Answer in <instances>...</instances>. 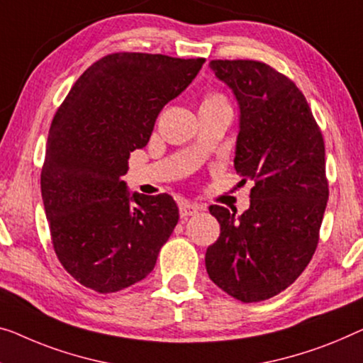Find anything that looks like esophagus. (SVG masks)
I'll use <instances>...</instances> for the list:
<instances>
[{
	"label": "esophagus",
	"mask_w": 363,
	"mask_h": 363,
	"mask_svg": "<svg viewBox=\"0 0 363 363\" xmlns=\"http://www.w3.org/2000/svg\"><path fill=\"white\" fill-rule=\"evenodd\" d=\"M200 210H202V207H200V205H197V203L182 202V203L179 205V213H181L182 218H187V216L196 215V213L200 212Z\"/></svg>",
	"instance_id": "34e87169"
}]
</instances>
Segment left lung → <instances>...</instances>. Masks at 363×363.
Listing matches in <instances>:
<instances>
[{"instance_id":"1","label":"left lung","mask_w":363,"mask_h":363,"mask_svg":"<svg viewBox=\"0 0 363 363\" xmlns=\"http://www.w3.org/2000/svg\"><path fill=\"white\" fill-rule=\"evenodd\" d=\"M240 106L235 169L252 181L245 213L212 205L220 238L208 277L245 303L272 298L300 277L320 240L329 189L324 140L310 106L282 73L256 60H212Z\"/></svg>"}]
</instances>
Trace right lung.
<instances>
[{"label": "right lung", "mask_w": 363, "mask_h": 363, "mask_svg": "<svg viewBox=\"0 0 363 363\" xmlns=\"http://www.w3.org/2000/svg\"><path fill=\"white\" fill-rule=\"evenodd\" d=\"M203 58L112 53L81 74L48 130L40 174L53 250L81 285L112 294L143 280L179 220L167 194L128 192L130 153Z\"/></svg>", "instance_id": "1"}]
</instances>
